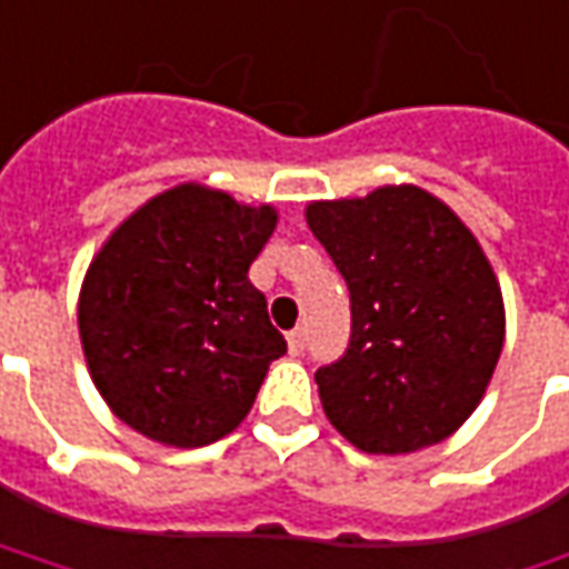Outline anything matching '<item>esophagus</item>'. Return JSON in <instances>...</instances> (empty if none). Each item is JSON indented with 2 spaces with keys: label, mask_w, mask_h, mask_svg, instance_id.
<instances>
[{
  "label": "esophagus",
  "mask_w": 569,
  "mask_h": 569,
  "mask_svg": "<svg viewBox=\"0 0 569 569\" xmlns=\"http://www.w3.org/2000/svg\"><path fill=\"white\" fill-rule=\"evenodd\" d=\"M286 343H289V352H292V356H299V352L305 349V330H302V327L289 330V333H286Z\"/></svg>",
  "instance_id": "1"
}]
</instances>
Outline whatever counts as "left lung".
Listing matches in <instances>:
<instances>
[{
	"label": "left lung",
	"mask_w": 569,
	"mask_h": 569,
	"mask_svg": "<svg viewBox=\"0 0 569 569\" xmlns=\"http://www.w3.org/2000/svg\"><path fill=\"white\" fill-rule=\"evenodd\" d=\"M308 229L343 273L352 337L315 381L365 453H416L476 412L503 349V296L469 226L419 186L311 201Z\"/></svg>",
	"instance_id": "left-lung-1"
}]
</instances>
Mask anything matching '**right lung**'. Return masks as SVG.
<instances>
[{
	"label": "right lung",
	"instance_id": "right-lung-1",
	"mask_svg": "<svg viewBox=\"0 0 569 569\" xmlns=\"http://www.w3.org/2000/svg\"><path fill=\"white\" fill-rule=\"evenodd\" d=\"M270 204L182 182L112 229L93 254L78 333L112 416L167 447L236 431L286 352L248 267L277 229Z\"/></svg>",
	"mask_w": 569,
	"mask_h": 569
}]
</instances>
